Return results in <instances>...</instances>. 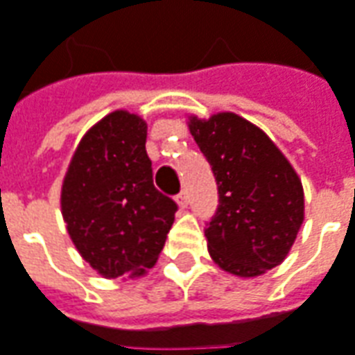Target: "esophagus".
<instances>
[{"label": "esophagus", "instance_id": "esophagus-1", "mask_svg": "<svg viewBox=\"0 0 355 355\" xmlns=\"http://www.w3.org/2000/svg\"><path fill=\"white\" fill-rule=\"evenodd\" d=\"M177 203L182 207V209L188 205V192H186V190H182V192L177 196Z\"/></svg>", "mask_w": 355, "mask_h": 355}]
</instances>
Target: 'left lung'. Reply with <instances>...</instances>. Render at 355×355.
Instances as JSON below:
<instances>
[{"label":"left lung","instance_id":"left-lung-1","mask_svg":"<svg viewBox=\"0 0 355 355\" xmlns=\"http://www.w3.org/2000/svg\"><path fill=\"white\" fill-rule=\"evenodd\" d=\"M190 132L211 165L219 205L205 225L220 269L257 277L281 263L304 223V188L269 136L234 113L190 119Z\"/></svg>","mask_w":355,"mask_h":355}]
</instances>
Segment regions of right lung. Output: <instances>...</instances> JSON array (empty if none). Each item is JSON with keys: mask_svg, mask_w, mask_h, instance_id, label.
I'll use <instances>...</instances> for the list:
<instances>
[{"mask_svg": "<svg viewBox=\"0 0 355 355\" xmlns=\"http://www.w3.org/2000/svg\"><path fill=\"white\" fill-rule=\"evenodd\" d=\"M148 126L109 113L84 135L69 165L61 211L76 250L107 277H140L155 263L178 205L153 186Z\"/></svg>", "mask_w": 355, "mask_h": 355, "instance_id": "1", "label": "right lung"}]
</instances>
